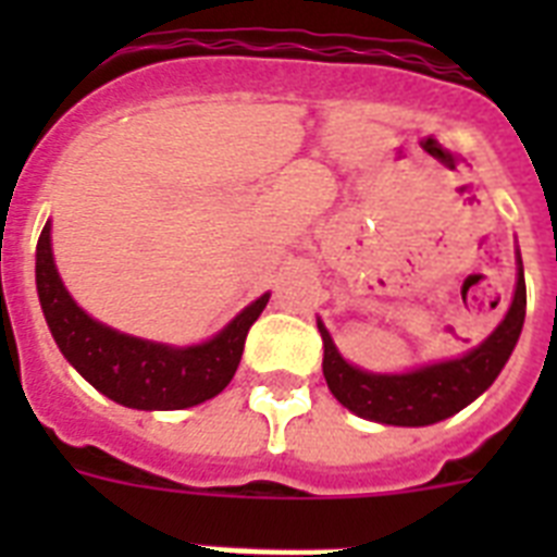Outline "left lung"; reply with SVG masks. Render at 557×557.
Returning <instances> with one entry per match:
<instances>
[{
  "label": "left lung",
  "instance_id": "1",
  "mask_svg": "<svg viewBox=\"0 0 557 557\" xmlns=\"http://www.w3.org/2000/svg\"><path fill=\"white\" fill-rule=\"evenodd\" d=\"M523 318H527V280H523V260L518 251L515 297L503 321L494 326L483 344H476L474 349L457 358L433 361L416 370L370 372L349 364L335 347L330 330L323 326V321H318L323 338V379L330 384L332 396L361 419L396 424V428L436 424L459 413L462 407H468L492 387L518 347Z\"/></svg>",
  "mask_w": 557,
  "mask_h": 557
}]
</instances>
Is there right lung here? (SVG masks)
Segmentation results:
<instances>
[{
  "mask_svg": "<svg viewBox=\"0 0 557 557\" xmlns=\"http://www.w3.org/2000/svg\"><path fill=\"white\" fill-rule=\"evenodd\" d=\"M37 295L54 344L91 387L133 410H185L231 384L245 335L269 304V292L248 304L213 338L173 347L135 338L83 312L60 280L51 251V222L37 243Z\"/></svg>",
  "mask_w": 557,
  "mask_h": 557,
  "instance_id": "obj_1",
  "label": "right lung"
}]
</instances>
